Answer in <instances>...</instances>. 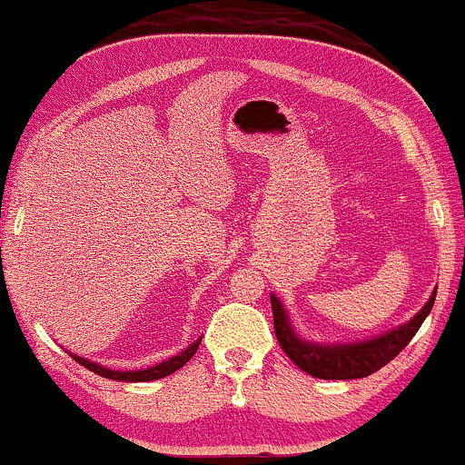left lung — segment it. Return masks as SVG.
I'll use <instances>...</instances> for the list:
<instances>
[{
    "instance_id": "obj_1",
    "label": "left lung",
    "mask_w": 465,
    "mask_h": 465,
    "mask_svg": "<svg viewBox=\"0 0 465 465\" xmlns=\"http://www.w3.org/2000/svg\"><path fill=\"white\" fill-rule=\"evenodd\" d=\"M434 297H437V288L432 291L430 299L423 303L421 311L392 331L371 339H359V341L326 343L302 337L297 328L292 326L286 306L279 302L277 294L271 292L274 334H277V341L283 348V352L303 372L317 379H361L392 361L411 343L414 332L421 328L423 319L430 314Z\"/></svg>"
}]
</instances>
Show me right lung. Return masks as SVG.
I'll return each mask as SVG.
<instances>
[{
    "instance_id": "right-lung-1",
    "label": "right lung",
    "mask_w": 465,
    "mask_h": 465,
    "mask_svg": "<svg viewBox=\"0 0 465 465\" xmlns=\"http://www.w3.org/2000/svg\"><path fill=\"white\" fill-rule=\"evenodd\" d=\"M199 343H202V337H199L197 341L188 343V346L183 348L182 352L173 354V357L163 359V361L154 363V366L139 368V371H113V368H106V366H102V363L91 361V359L79 357V354H73V352H68V354H71L74 361L82 363L84 368H88V371H93L94 374H99V377L114 379V381H131V383H134V381H154V379H163V377H168V374H173L174 371H179V368H182L183 363L191 361L193 354L197 352Z\"/></svg>"
}]
</instances>
